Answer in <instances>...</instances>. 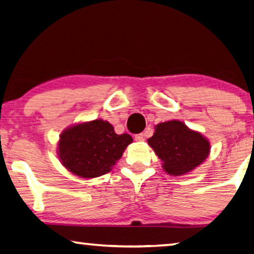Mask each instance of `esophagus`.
<instances>
[{
    "mask_svg": "<svg viewBox=\"0 0 254 254\" xmlns=\"http://www.w3.org/2000/svg\"><path fill=\"white\" fill-rule=\"evenodd\" d=\"M134 140H135V141L141 142V141H143V140H145V137H143V134H142V133H139V134L135 135V137H134Z\"/></svg>",
    "mask_w": 254,
    "mask_h": 254,
    "instance_id": "esophagus-1",
    "label": "esophagus"
}]
</instances>
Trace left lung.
Returning a JSON list of instances; mask_svg holds the SVG:
<instances>
[{"instance_id": "obj_1", "label": "left lung", "mask_w": 254, "mask_h": 254, "mask_svg": "<svg viewBox=\"0 0 254 254\" xmlns=\"http://www.w3.org/2000/svg\"><path fill=\"white\" fill-rule=\"evenodd\" d=\"M147 141L163 162L164 171L171 176L190 172L202 164L210 153L209 140L180 121L157 124L153 137Z\"/></svg>"}]
</instances>
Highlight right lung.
Listing matches in <instances>:
<instances>
[{
    "instance_id": "right-lung-1",
    "label": "right lung",
    "mask_w": 254,
    "mask_h": 254,
    "mask_svg": "<svg viewBox=\"0 0 254 254\" xmlns=\"http://www.w3.org/2000/svg\"><path fill=\"white\" fill-rule=\"evenodd\" d=\"M132 141L130 134L115 133L107 121L94 120L68 127L60 134L58 156L74 175L96 178L111 171Z\"/></svg>"
}]
</instances>
